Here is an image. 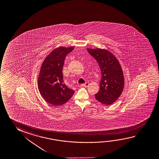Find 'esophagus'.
Masks as SVG:
<instances>
[{
    "instance_id": "esophagus-1",
    "label": "esophagus",
    "mask_w": 159,
    "mask_h": 159,
    "mask_svg": "<svg viewBox=\"0 0 159 159\" xmlns=\"http://www.w3.org/2000/svg\"><path fill=\"white\" fill-rule=\"evenodd\" d=\"M89 82H86L85 84H83L81 85V86H84V87H88L89 86Z\"/></svg>"
}]
</instances>
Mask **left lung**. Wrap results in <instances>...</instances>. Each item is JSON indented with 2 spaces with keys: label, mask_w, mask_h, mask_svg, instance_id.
<instances>
[{
  "label": "left lung",
  "mask_w": 159,
  "mask_h": 159,
  "mask_svg": "<svg viewBox=\"0 0 159 159\" xmlns=\"http://www.w3.org/2000/svg\"><path fill=\"white\" fill-rule=\"evenodd\" d=\"M89 53L98 61L102 78L100 90L95 99L102 104H112L122 93L124 78L122 69L117 59L111 52L102 49H87Z\"/></svg>",
  "instance_id": "8db88e82"
}]
</instances>
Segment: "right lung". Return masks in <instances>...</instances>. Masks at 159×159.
Listing matches in <instances>:
<instances>
[{
	"label": "right lung",
	"instance_id": "1",
	"mask_svg": "<svg viewBox=\"0 0 159 159\" xmlns=\"http://www.w3.org/2000/svg\"><path fill=\"white\" fill-rule=\"evenodd\" d=\"M74 47H59L47 57L38 78V89L46 102L55 106L65 104L70 99L74 90L66 86L63 81V65L67 55Z\"/></svg>",
	"mask_w": 159,
	"mask_h": 159
}]
</instances>
